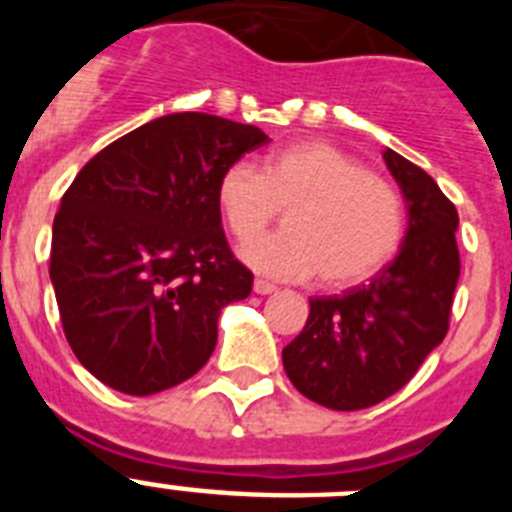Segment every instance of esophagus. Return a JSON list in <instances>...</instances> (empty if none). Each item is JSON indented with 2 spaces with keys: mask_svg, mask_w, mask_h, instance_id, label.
<instances>
[{
  "mask_svg": "<svg viewBox=\"0 0 512 512\" xmlns=\"http://www.w3.org/2000/svg\"><path fill=\"white\" fill-rule=\"evenodd\" d=\"M253 292H256V295H271V292H277V284L266 282V279H256V282H253Z\"/></svg>",
  "mask_w": 512,
  "mask_h": 512,
  "instance_id": "1",
  "label": "esophagus"
}]
</instances>
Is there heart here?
I'll return each mask as SVG.
<instances>
[{
	"label": "heart",
	"mask_w": 512,
	"mask_h": 512,
	"mask_svg": "<svg viewBox=\"0 0 512 512\" xmlns=\"http://www.w3.org/2000/svg\"><path fill=\"white\" fill-rule=\"evenodd\" d=\"M215 202L238 241L288 210L287 231L241 246L251 269L277 279L318 274L325 287H351L377 274L405 235V202L395 184L323 140L271 153L261 174L243 161L228 166Z\"/></svg>",
	"instance_id": "1"
}]
</instances>
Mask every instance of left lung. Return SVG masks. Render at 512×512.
Masks as SVG:
<instances>
[{
  "mask_svg": "<svg viewBox=\"0 0 512 512\" xmlns=\"http://www.w3.org/2000/svg\"><path fill=\"white\" fill-rule=\"evenodd\" d=\"M382 156L408 202L400 253L369 284L312 297L282 351L289 382L330 410L372 408L402 390L446 336L459 282L456 207L420 166L392 148Z\"/></svg>",
  "mask_w": 512,
  "mask_h": 512,
  "instance_id": "1",
  "label": "left lung"
}]
</instances>
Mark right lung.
Returning <instances> with one entry per match:
<instances>
[{
    "mask_svg": "<svg viewBox=\"0 0 512 512\" xmlns=\"http://www.w3.org/2000/svg\"><path fill=\"white\" fill-rule=\"evenodd\" d=\"M253 125L205 112L146 122L76 174L53 220L51 282L76 359L107 387L156 395L200 372L217 318L251 295L215 189Z\"/></svg>",
    "mask_w": 512,
    "mask_h": 512,
    "instance_id": "1",
    "label": "right lung"
}]
</instances>
